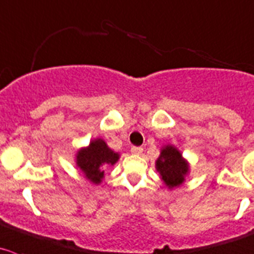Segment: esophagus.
Here are the masks:
<instances>
[{"mask_svg": "<svg viewBox=\"0 0 254 254\" xmlns=\"http://www.w3.org/2000/svg\"><path fill=\"white\" fill-rule=\"evenodd\" d=\"M131 152L135 155H140L142 152V147L141 146H132L131 147Z\"/></svg>", "mask_w": 254, "mask_h": 254, "instance_id": "obj_1", "label": "esophagus"}]
</instances>
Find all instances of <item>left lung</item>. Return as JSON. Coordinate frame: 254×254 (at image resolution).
Listing matches in <instances>:
<instances>
[{"mask_svg": "<svg viewBox=\"0 0 254 254\" xmlns=\"http://www.w3.org/2000/svg\"><path fill=\"white\" fill-rule=\"evenodd\" d=\"M156 169L162 176L165 184L172 189L182 184L189 166L175 147L166 146L157 159Z\"/></svg>", "mask_w": 254, "mask_h": 254, "instance_id": "obj_1", "label": "left lung"}]
</instances>
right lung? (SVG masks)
<instances>
[{"instance_id": "add662e5", "label": "right lung", "mask_w": 254, "mask_h": 254, "mask_svg": "<svg viewBox=\"0 0 254 254\" xmlns=\"http://www.w3.org/2000/svg\"><path fill=\"white\" fill-rule=\"evenodd\" d=\"M118 159L119 155L112 151L102 139H98L90 142L87 149L78 152L77 165L84 172L85 177L94 184H99L104 177L103 165H114Z\"/></svg>"}]
</instances>
